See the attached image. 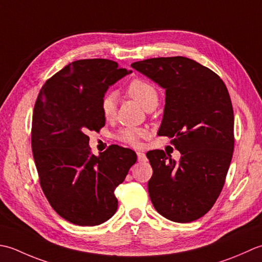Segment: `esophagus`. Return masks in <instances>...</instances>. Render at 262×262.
I'll list each match as a JSON object with an SVG mask.
<instances>
[{"label": "esophagus", "instance_id": "1", "mask_svg": "<svg viewBox=\"0 0 262 262\" xmlns=\"http://www.w3.org/2000/svg\"><path fill=\"white\" fill-rule=\"evenodd\" d=\"M137 156H138V162L143 163V162H146V161H147L146 155L143 154V152H141V151H137Z\"/></svg>", "mask_w": 262, "mask_h": 262}]
</instances>
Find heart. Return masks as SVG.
<instances>
[{
	"label": "heart",
	"mask_w": 262,
	"mask_h": 262,
	"mask_svg": "<svg viewBox=\"0 0 262 262\" xmlns=\"http://www.w3.org/2000/svg\"><path fill=\"white\" fill-rule=\"evenodd\" d=\"M126 93L131 98L135 99L138 104H140L143 108L147 110L152 105L158 104V92L151 83L145 80L136 79L130 82L126 88ZM117 105V96L114 93H108L104 95L100 101L101 113L106 119L113 117L116 111ZM146 136V131L138 127H126L122 129L117 133V139L131 146L139 145L140 139Z\"/></svg>",
	"instance_id": "obj_1"
}]
</instances>
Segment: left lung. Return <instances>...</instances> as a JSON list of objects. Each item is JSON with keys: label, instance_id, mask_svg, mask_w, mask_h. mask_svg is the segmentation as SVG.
<instances>
[{"label": "left lung", "instance_id": "8db88e82", "mask_svg": "<svg viewBox=\"0 0 262 262\" xmlns=\"http://www.w3.org/2000/svg\"><path fill=\"white\" fill-rule=\"evenodd\" d=\"M133 69L165 90L158 135L173 139L180 161L147 152L152 167L148 192L162 216L191 223L210 210L225 182L234 150V113L223 80L183 56L135 62Z\"/></svg>", "mask_w": 262, "mask_h": 262}]
</instances>
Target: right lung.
<instances>
[{
	"instance_id": "1",
	"label": "right lung",
	"mask_w": 262,
	"mask_h": 262,
	"mask_svg": "<svg viewBox=\"0 0 262 262\" xmlns=\"http://www.w3.org/2000/svg\"><path fill=\"white\" fill-rule=\"evenodd\" d=\"M132 71L105 58L74 61L47 80L36 100L31 148L41 189L58 215L79 226H96L114 215L116 186L137 162L129 148L90 152L88 131L105 125L100 101Z\"/></svg>"
}]
</instances>
